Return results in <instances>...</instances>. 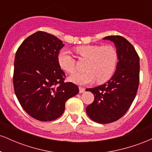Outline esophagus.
Returning a JSON list of instances; mask_svg holds the SVG:
<instances>
[{
    "label": "esophagus",
    "mask_w": 152,
    "mask_h": 152,
    "mask_svg": "<svg viewBox=\"0 0 152 152\" xmlns=\"http://www.w3.org/2000/svg\"><path fill=\"white\" fill-rule=\"evenodd\" d=\"M85 91V89L83 88H82V87L80 86L79 87V93H83V92Z\"/></svg>",
    "instance_id": "esophagus-1"
}]
</instances>
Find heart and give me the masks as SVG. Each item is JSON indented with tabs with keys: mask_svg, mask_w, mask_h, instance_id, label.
<instances>
[{
	"mask_svg": "<svg viewBox=\"0 0 152 152\" xmlns=\"http://www.w3.org/2000/svg\"><path fill=\"white\" fill-rule=\"evenodd\" d=\"M74 50L80 58L86 60L84 67L86 71L71 76V81L83 85L96 80L98 83H103L112 77L118 64V53L114 46L84 45L76 47ZM57 61L61 69L69 74L76 71V61L67 50L59 51Z\"/></svg>",
	"mask_w": 152,
	"mask_h": 152,
	"instance_id": "heart-1",
	"label": "heart"
}]
</instances>
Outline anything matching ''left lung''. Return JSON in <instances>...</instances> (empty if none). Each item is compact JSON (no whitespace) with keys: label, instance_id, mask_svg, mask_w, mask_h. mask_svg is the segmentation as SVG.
Returning <instances> with one entry per match:
<instances>
[{"label":"left lung","instance_id":"1","mask_svg":"<svg viewBox=\"0 0 152 152\" xmlns=\"http://www.w3.org/2000/svg\"><path fill=\"white\" fill-rule=\"evenodd\" d=\"M103 39L114 42L118 62L114 76L104 84L87 88L94 95V101L86 107L88 116L94 121L109 124L117 121L126 113L135 99L139 83V57L135 48L120 36Z\"/></svg>","mask_w":152,"mask_h":152}]
</instances>
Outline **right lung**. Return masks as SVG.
Masks as SVG:
<instances>
[{"instance_id": "right-lung-1", "label": "right lung", "mask_w": 152, "mask_h": 152, "mask_svg": "<svg viewBox=\"0 0 152 152\" xmlns=\"http://www.w3.org/2000/svg\"><path fill=\"white\" fill-rule=\"evenodd\" d=\"M64 44L58 38L38 31L23 41L14 61L13 86L23 109L41 121L56 119L66 101L78 94V87L64 82L65 73L57 56Z\"/></svg>"}]
</instances>
